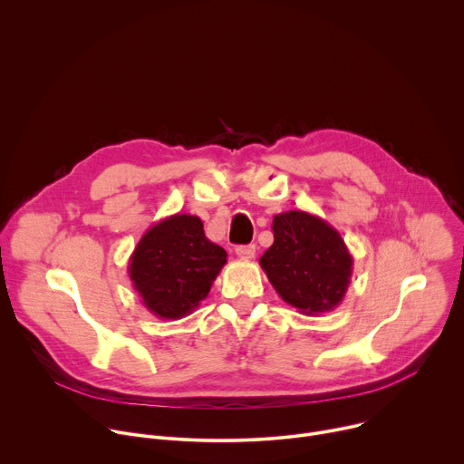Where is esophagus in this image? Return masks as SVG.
Wrapping results in <instances>:
<instances>
[{
  "mask_svg": "<svg viewBox=\"0 0 464 464\" xmlns=\"http://www.w3.org/2000/svg\"><path fill=\"white\" fill-rule=\"evenodd\" d=\"M235 253H237L240 258H253V256H255V246H253V244L237 246V247H235Z\"/></svg>",
  "mask_w": 464,
  "mask_h": 464,
  "instance_id": "esophagus-1",
  "label": "esophagus"
}]
</instances>
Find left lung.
<instances>
[{
    "label": "left lung",
    "instance_id": "8db88e82",
    "mask_svg": "<svg viewBox=\"0 0 464 464\" xmlns=\"http://www.w3.org/2000/svg\"><path fill=\"white\" fill-rule=\"evenodd\" d=\"M274 244L258 260L276 292L304 315L334 310L353 277V255L326 220L306 211L274 217Z\"/></svg>",
    "mask_w": 464,
    "mask_h": 464
}]
</instances>
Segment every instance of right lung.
<instances>
[{"label":"right lung","mask_w":464,"mask_h":464,"mask_svg":"<svg viewBox=\"0 0 464 464\" xmlns=\"http://www.w3.org/2000/svg\"><path fill=\"white\" fill-rule=\"evenodd\" d=\"M227 262L192 215H172L154 224L130 255V281L145 308L160 319H181L200 304Z\"/></svg>","instance_id":"right-lung-1"}]
</instances>
